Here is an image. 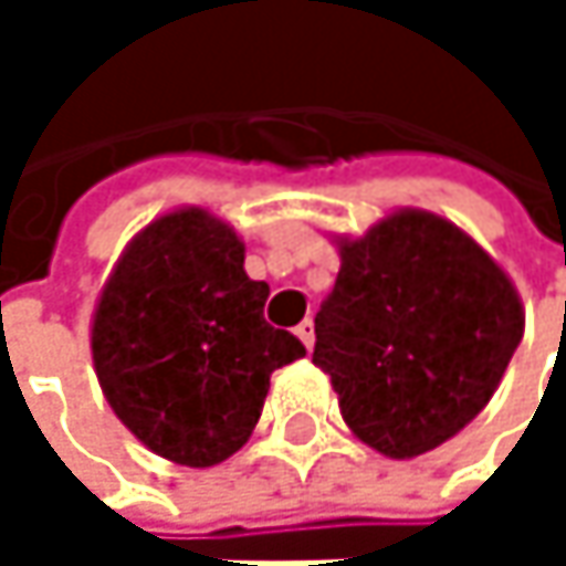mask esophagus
<instances>
[{"instance_id":"1","label":"esophagus","mask_w":566,"mask_h":566,"mask_svg":"<svg viewBox=\"0 0 566 566\" xmlns=\"http://www.w3.org/2000/svg\"><path fill=\"white\" fill-rule=\"evenodd\" d=\"M294 334L301 337V344H304L307 350L314 347V321H311V317H304V321L297 324V331H294Z\"/></svg>"}]
</instances>
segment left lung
I'll list each match as a JSON object with an SVG mask.
<instances>
[{"instance_id":"8db88e82","label":"left lung","mask_w":566,"mask_h":566,"mask_svg":"<svg viewBox=\"0 0 566 566\" xmlns=\"http://www.w3.org/2000/svg\"><path fill=\"white\" fill-rule=\"evenodd\" d=\"M334 242L340 272L314 317V364L360 442L416 459L499 390L524 334L517 287L469 232L426 209Z\"/></svg>"}]
</instances>
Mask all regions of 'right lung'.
I'll use <instances>...</instances> for the list:
<instances>
[{
	"instance_id": "add662e5",
	"label": "right lung",
	"mask_w": 566,
	"mask_h": 566,
	"mask_svg": "<svg viewBox=\"0 0 566 566\" xmlns=\"http://www.w3.org/2000/svg\"><path fill=\"white\" fill-rule=\"evenodd\" d=\"M269 284L245 275V242L186 206L140 229L91 317V360L114 416L157 455L209 469L235 455L272 374L304 344L265 321Z\"/></svg>"
}]
</instances>
